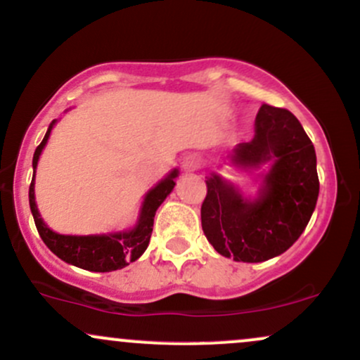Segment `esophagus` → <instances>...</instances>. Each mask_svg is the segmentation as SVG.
<instances>
[{
  "instance_id": "1",
  "label": "esophagus",
  "mask_w": 360,
  "mask_h": 360,
  "mask_svg": "<svg viewBox=\"0 0 360 360\" xmlns=\"http://www.w3.org/2000/svg\"><path fill=\"white\" fill-rule=\"evenodd\" d=\"M183 167L186 169V171H196V169L200 167V159H198L196 155L189 154V155L184 159Z\"/></svg>"
}]
</instances>
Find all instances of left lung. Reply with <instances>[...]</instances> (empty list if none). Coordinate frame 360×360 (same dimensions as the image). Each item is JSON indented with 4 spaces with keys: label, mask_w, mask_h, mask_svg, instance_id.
<instances>
[{
    "label": "left lung",
    "mask_w": 360,
    "mask_h": 360,
    "mask_svg": "<svg viewBox=\"0 0 360 360\" xmlns=\"http://www.w3.org/2000/svg\"><path fill=\"white\" fill-rule=\"evenodd\" d=\"M230 164L254 169L269 164L259 196L243 198L232 183L206 179L201 226L218 254L237 262H264L281 255L307 229L316 206L320 181L311 140L291 111L260 106L255 135L235 146Z\"/></svg>",
    "instance_id": "left-lung-1"
}]
</instances>
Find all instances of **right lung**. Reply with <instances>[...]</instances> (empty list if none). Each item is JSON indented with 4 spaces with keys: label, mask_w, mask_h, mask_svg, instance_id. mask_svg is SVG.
<instances>
[{
    "label": "right lung",
    "mask_w": 360,
    "mask_h": 360,
    "mask_svg": "<svg viewBox=\"0 0 360 360\" xmlns=\"http://www.w3.org/2000/svg\"><path fill=\"white\" fill-rule=\"evenodd\" d=\"M53 125H56V120L49 127L47 134H45L40 146L35 148L34 162H32V166H34V177H32L30 189H28V201H30V210L32 214H34L39 235L42 237L45 245L57 257L64 260V262L72 264V266L81 267V269L94 272H110L122 269V267L137 260L146 252L148 242H150L157 208L162 205V201L169 196V193L174 189V179L179 174V171L174 169V171L169 172L167 177H164L159 184L154 186L146 194V200H143L142 208H140L139 221L131 230L103 235H79V237L77 235L56 233L40 218L39 208H37L35 203V169L45 143H47L49 137H51Z\"/></svg>",
    "instance_id": "right-lung-1"
}]
</instances>
